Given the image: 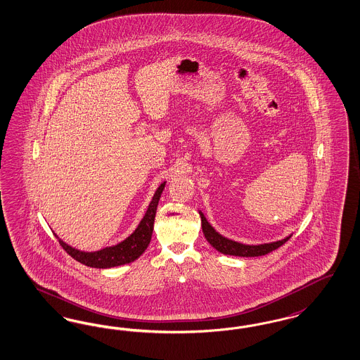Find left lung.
<instances>
[{
    "label": "left lung",
    "instance_id": "1",
    "mask_svg": "<svg viewBox=\"0 0 360 360\" xmlns=\"http://www.w3.org/2000/svg\"><path fill=\"white\" fill-rule=\"evenodd\" d=\"M200 216H201L202 231L205 234V238L207 240V243L212 245L216 250L222 255H229V256H238V257H259L271 253L274 249L280 248L281 245L285 244L288 240L290 238V236H288L285 238L280 240V241H274V243H268V244L259 245H246L233 241L231 238L224 237L222 234H219L218 231L207 222L206 217L203 216L201 210H200Z\"/></svg>",
    "mask_w": 360,
    "mask_h": 360
}]
</instances>
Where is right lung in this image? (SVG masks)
I'll list each match as a JSON object with an SVG mask.
<instances>
[{
	"mask_svg": "<svg viewBox=\"0 0 360 360\" xmlns=\"http://www.w3.org/2000/svg\"><path fill=\"white\" fill-rule=\"evenodd\" d=\"M165 186H166V181L162 182L158 188L155 190V193L153 195V200L150 202L143 218L141 219L136 229L134 231V233H131L129 237L126 240H123L122 243L112 245V246H105V248L95 250V252H86V250L76 249L71 245L64 243L56 234L58 243L71 257H73L76 261H79V262H82V264H84L86 266H91V268L107 269V268L129 264V262L139 259L143 255L144 250L147 249L150 241H151V236H153V231H154V219H155V214H157V207H158L160 194H162Z\"/></svg>",
	"mask_w": 360,
	"mask_h": 360,
	"instance_id": "right-lung-1",
	"label": "right lung"
}]
</instances>
